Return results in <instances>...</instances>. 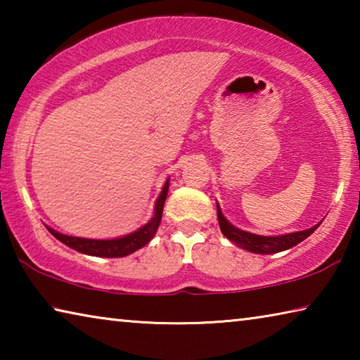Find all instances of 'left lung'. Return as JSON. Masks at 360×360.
Wrapping results in <instances>:
<instances>
[{"instance_id": "obj_1", "label": "left lung", "mask_w": 360, "mask_h": 360, "mask_svg": "<svg viewBox=\"0 0 360 360\" xmlns=\"http://www.w3.org/2000/svg\"><path fill=\"white\" fill-rule=\"evenodd\" d=\"M217 219H219V225H221V231L224 233L225 238H229L230 241H233L236 246H240L254 254H275V252H281V251H285V249L294 248L298 245V243H302L304 238H308V236L311 235L321 224L319 222L318 225H314V227L308 230L295 231V233H288L281 236H260V235L249 233V231H245V230H240L236 229L235 225H231L227 219L224 217L219 205H217Z\"/></svg>"}]
</instances>
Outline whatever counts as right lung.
I'll list each match as a JSON object with an SVG mask.
<instances>
[{
	"label": "right lung",
	"instance_id": "add662e5",
	"mask_svg": "<svg viewBox=\"0 0 360 360\" xmlns=\"http://www.w3.org/2000/svg\"><path fill=\"white\" fill-rule=\"evenodd\" d=\"M167 193H168V181L165 182V186H163L160 197L157 198L154 217H152L148 224L143 225L139 230L133 231V233L127 236H122V238H117V240H87V238H77V236H68V235L58 233V231L49 227L47 230L51 231L57 240L65 243L66 246L76 249V251L82 254L95 255V257H124V255H129L131 252L138 251L139 248L146 246L152 238H154L155 231L162 221V212H163V205H165V200H167Z\"/></svg>",
	"mask_w": 360,
	"mask_h": 360
}]
</instances>
